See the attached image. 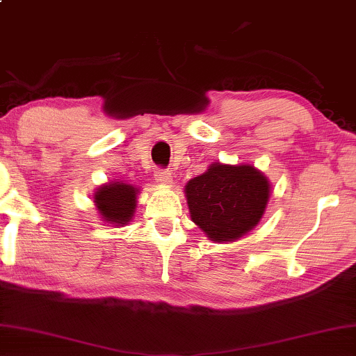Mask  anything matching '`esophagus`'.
Here are the masks:
<instances>
[{
    "label": "esophagus",
    "instance_id": "34e87169",
    "mask_svg": "<svg viewBox=\"0 0 356 356\" xmlns=\"http://www.w3.org/2000/svg\"><path fill=\"white\" fill-rule=\"evenodd\" d=\"M154 179L157 183L161 184H165V186H170L172 184V173L168 170H157L156 175H154Z\"/></svg>",
    "mask_w": 356,
    "mask_h": 356
}]
</instances>
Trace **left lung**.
<instances>
[{
	"label": "left lung",
	"instance_id": "8db88e82",
	"mask_svg": "<svg viewBox=\"0 0 356 356\" xmlns=\"http://www.w3.org/2000/svg\"><path fill=\"white\" fill-rule=\"evenodd\" d=\"M192 222L216 243L235 241L264 216L270 183L254 165L214 162L184 188Z\"/></svg>",
	"mask_w": 356,
	"mask_h": 356
}]
</instances>
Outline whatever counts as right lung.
<instances>
[{
	"label": "right lung",
	"instance_id": "right-lung-1",
	"mask_svg": "<svg viewBox=\"0 0 356 356\" xmlns=\"http://www.w3.org/2000/svg\"><path fill=\"white\" fill-rule=\"evenodd\" d=\"M138 188L123 181H110L97 188L95 203L99 214L108 224L126 225L134 216Z\"/></svg>",
	"mask_w": 356,
	"mask_h": 356
}]
</instances>
